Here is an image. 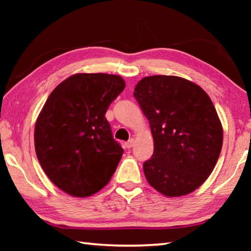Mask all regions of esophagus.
<instances>
[{"mask_svg": "<svg viewBox=\"0 0 251 251\" xmlns=\"http://www.w3.org/2000/svg\"><path fill=\"white\" fill-rule=\"evenodd\" d=\"M133 146H134V139L133 138L129 139V141L125 144V147L127 148V150H129V148H131Z\"/></svg>", "mask_w": 251, "mask_h": 251, "instance_id": "1", "label": "esophagus"}]
</instances>
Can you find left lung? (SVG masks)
I'll return each instance as SVG.
<instances>
[{"label": "left lung", "instance_id": "obj_1", "mask_svg": "<svg viewBox=\"0 0 251 251\" xmlns=\"http://www.w3.org/2000/svg\"><path fill=\"white\" fill-rule=\"evenodd\" d=\"M134 97L154 138V154L143 165L147 181L167 197L193 193L214 171L223 147L210 97L190 80L167 75L144 77Z\"/></svg>", "mask_w": 251, "mask_h": 251}]
</instances>
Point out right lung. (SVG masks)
<instances>
[{"mask_svg":"<svg viewBox=\"0 0 251 251\" xmlns=\"http://www.w3.org/2000/svg\"><path fill=\"white\" fill-rule=\"evenodd\" d=\"M124 88L118 75H72L54 88L37 117V159L50 181L71 196H92L116 171L124 151L105 114Z\"/></svg>","mask_w":251,"mask_h":251,"instance_id":"obj_1","label":"right lung"}]
</instances>
